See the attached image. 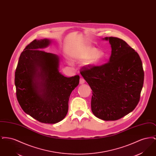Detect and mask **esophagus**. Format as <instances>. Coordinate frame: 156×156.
Segmentation results:
<instances>
[{
    "instance_id": "obj_1",
    "label": "esophagus",
    "mask_w": 156,
    "mask_h": 156,
    "mask_svg": "<svg viewBox=\"0 0 156 156\" xmlns=\"http://www.w3.org/2000/svg\"><path fill=\"white\" fill-rule=\"evenodd\" d=\"M85 80L83 79V77H82L81 76L80 77V84H83V83H85Z\"/></svg>"
}]
</instances>
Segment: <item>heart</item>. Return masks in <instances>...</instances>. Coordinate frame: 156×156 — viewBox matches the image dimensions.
Here are the masks:
<instances>
[{
    "instance_id": "obj_1",
    "label": "heart",
    "mask_w": 156,
    "mask_h": 156,
    "mask_svg": "<svg viewBox=\"0 0 156 156\" xmlns=\"http://www.w3.org/2000/svg\"><path fill=\"white\" fill-rule=\"evenodd\" d=\"M103 57V54L99 52L95 48H90L87 51V52L85 54V55L82 57V59L85 61H89L93 59V61L95 62H98L101 59H102Z\"/></svg>"
}]
</instances>
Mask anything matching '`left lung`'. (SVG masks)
Instances as JSON below:
<instances>
[{
    "label": "left lung",
    "instance_id": "8db88e82",
    "mask_svg": "<svg viewBox=\"0 0 156 156\" xmlns=\"http://www.w3.org/2000/svg\"><path fill=\"white\" fill-rule=\"evenodd\" d=\"M105 39L111 45L109 62L83 66L80 73L93 91L94 115L104 120H116L139 102L144 74L139 55L126 41L115 37Z\"/></svg>",
    "mask_w": 156,
    "mask_h": 156
}]
</instances>
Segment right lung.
Here are the masks:
<instances>
[{"mask_svg":"<svg viewBox=\"0 0 156 156\" xmlns=\"http://www.w3.org/2000/svg\"><path fill=\"white\" fill-rule=\"evenodd\" d=\"M50 43L48 39L34 40L26 47L16 69L15 83L23 111L40 122L54 124L67 115L69 98L80 76L61 74L58 57L38 50Z\"/></svg>","mask_w":156,"mask_h":156,"instance_id":"1","label":"right lung"}]
</instances>
